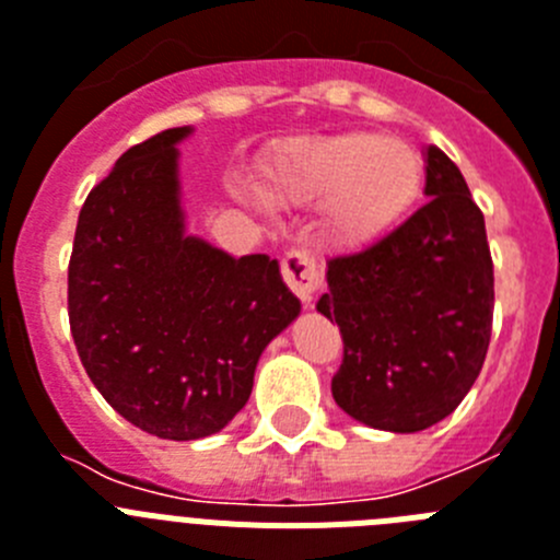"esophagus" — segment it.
Listing matches in <instances>:
<instances>
[{
	"instance_id": "1",
	"label": "esophagus",
	"mask_w": 560,
	"mask_h": 560,
	"mask_svg": "<svg viewBox=\"0 0 560 560\" xmlns=\"http://www.w3.org/2000/svg\"><path fill=\"white\" fill-rule=\"evenodd\" d=\"M283 277L289 289L294 291L305 305L314 300V294L323 285V271H319V264H316L314 257L308 252L291 249L289 255L283 257Z\"/></svg>"
}]
</instances>
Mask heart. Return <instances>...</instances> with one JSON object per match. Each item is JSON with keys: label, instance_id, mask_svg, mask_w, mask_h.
I'll list each match as a JSON object with an SVG mask.
<instances>
[{"label": "heart", "instance_id": "heart-1", "mask_svg": "<svg viewBox=\"0 0 560 560\" xmlns=\"http://www.w3.org/2000/svg\"><path fill=\"white\" fill-rule=\"evenodd\" d=\"M275 205H319L325 235L368 246L409 212L423 185L418 148L375 131H345L285 145L266 167Z\"/></svg>", "mask_w": 560, "mask_h": 560}]
</instances>
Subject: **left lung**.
I'll use <instances>...</instances> for the list:
<instances>
[{
  "mask_svg": "<svg viewBox=\"0 0 560 560\" xmlns=\"http://www.w3.org/2000/svg\"><path fill=\"white\" fill-rule=\"evenodd\" d=\"M427 205L370 249L334 257L316 311L345 359L334 400L381 432L412 434L459 407L482 370L493 319L485 219L459 167L427 145Z\"/></svg>",
  "mask_w": 560,
  "mask_h": 560,
  "instance_id": "obj_1",
  "label": "left lung"
}]
</instances>
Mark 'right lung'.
I'll use <instances>...</instances> for the list:
<instances>
[{"label": "right lung", "mask_w": 560, "mask_h": 560, "mask_svg": "<svg viewBox=\"0 0 560 560\" xmlns=\"http://www.w3.org/2000/svg\"><path fill=\"white\" fill-rule=\"evenodd\" d=\"M128 148L86 196L69 260V328L112 409L162 440H199L246 407L255 368L296 316L280 264L187 235L179 142Z\"/></svg>", "instance_id": "1"}]
</instances>
